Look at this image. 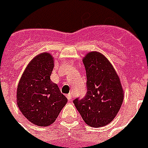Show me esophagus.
<instances>
[{"label": "esophagus", "instance_id": "esophagus-1", "mask_svg": "<svg viewBox=\"0 0 148 148\" xmlns=\"http://www.w3.org/2000/svg\"><path fill=\"white\" fill-rule=\"evenodd\" d=\"M67 98H68L69 101H71L72 99H73V94H72V93H69V94L67 95Z\"/></svg>", "mask_w": 148, "mask_h": 148}]
</instances>
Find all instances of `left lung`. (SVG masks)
Instances as JSON below:
<instances>
[{"mask_svg": "<svg viewBox=\"0 0 148 148\" xmlns=\"http://www.w3.org/2000/svg\"><path fill=\"white\" fill-rule=\"evenodd\" d=\"M86 72L87 92L74 105L90 127H103L116 116L124 98L121 79L102 53L88 52L82 59Z\"/></svg>", "mask_w": 148, "mask_h": 148, "instance_id": "8db88e82", "label": "left lung"}]
</instances>
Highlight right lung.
<instances>
[{
    "label": "right lung",
    "instance_id": "obj_1",
    "mask_svg": "<svg viewBox=\"0 0 148 148\" xmlns=\"http://www.w3.org/2000/svg\"><path fill=\"white\" fill-rule=\"evenodd\" d=\"M54 62L50 53L36 56L26 66L17 87L18 109L29 122L40 127L51 125L68 102L50 79Z\"/></svg>",
    "mask_w": 148,
    "mask_h": 148
}]
</instances>
